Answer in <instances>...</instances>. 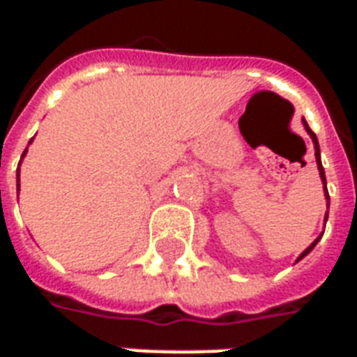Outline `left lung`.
<instances>
[{"mask_svg": "<svg viewBox=\"0 0 357 357\" xmlns=\"http://www.w3.org/2000/svg\"><path fill=\"white\" fill-rule=\"evenodd\" d=\"M304 128H306V132L310 133V137H312V141H314V149H315V162H317V170H319V178H321L323 185H325V183H327V181H325V170H323V166H321V156H319V143H317V137H315V133L312 132V130H310V126L306 124V120H304ZM325 199H327V208H329V195H327V187H325ZM319 239H321V235H319V237H317V239H315L314 243H312V245H310V247H307L306 250H304V252H302V255L298 256V260H302V258H304V256L310 255V252H312V248H314L315 245H317V241H319ZM298 260H296V262H298Z\"/></svg>", "mask_w": 357, "mask_h": 357, "instance_id": "8db88e82", "label": "left lung"}]
</instances>
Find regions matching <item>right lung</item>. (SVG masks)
Segmentation results:
<instances>
[{
	"mask_svg": "<svg viewBox=\"0 0 357 357\" xmlns=\"http://www.w3.org/2000/svg\"><path fill=\"white\" fill-rule=\"evenodd\" d=\"M28 145H30V143H28ZM26 151H28V147H26ZM26 151H24V153H22V156L26 155ZM17 176H19V174H17ZM17 185H19V181H17Z\"/></svg>",
	"mask_w": 357,
	"mask_h": 357,
	"instance_id": "1",
	"label": "right lung"
}]
</instances>
